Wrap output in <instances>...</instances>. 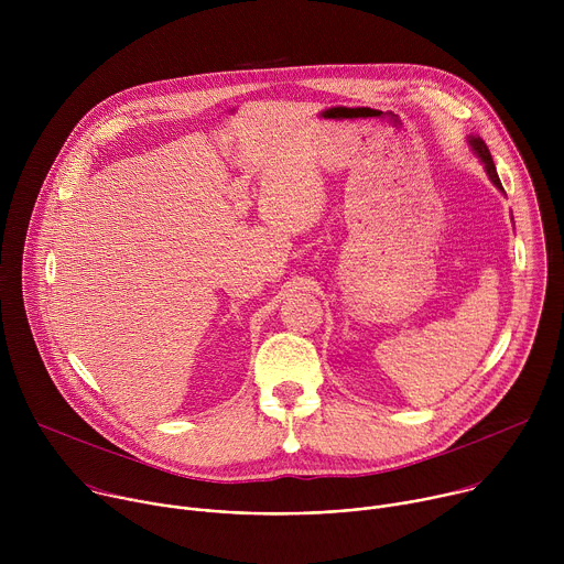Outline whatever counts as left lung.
<instances>
[{
	"label": "left lung",
	"instance_id": "8db88e82",
	"mask_svg": "<svg viewBox=\"0 0 564 564\" xmlns=\"http://www.w3.org/2000/svg\"><path fill=\"white\" fill-rule=\"evenodd\" d=\"M470 147H473V151L479 155V160L481 163H485V167H487V174H489V178L494 181V185L498 187V189H502L505 192V187H502V183H500V176H498V172H496V165H494V158H491V151H489V147H487V142L481 140V138H475V135H470Z\"/></svg>",
	"mask_w": 564,
	"mask_h": 564
}]
</instances>
